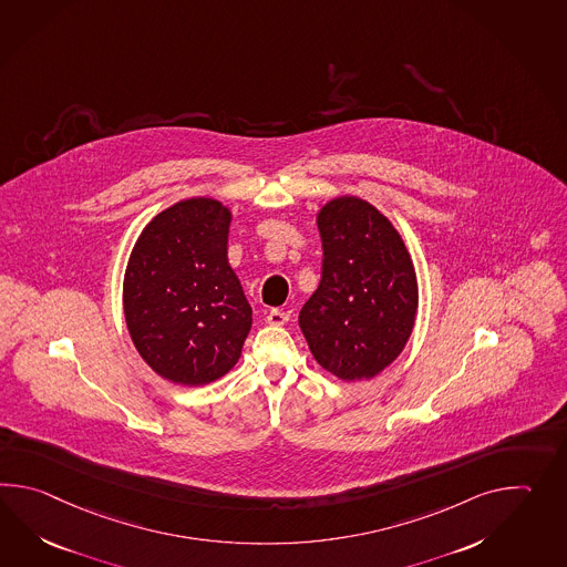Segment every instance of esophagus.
Returning a JSON list of instances; mask_svg holds the SVG:
<instances>
[{
    "label": "esophagus",
    "instance_id": "1",
    "mask_svg": "<svg viewBox=\"0 0 567 567\" xmlns=\"http://www.w3.org/2000/svg\"><path fill=\"white\" fill-rule=\"evenodd\" d=\"M289 311H282V309H272L270 313L266 315V321L270 326H285L289 321Z\"/></svg>",
    "mask_w": 567,
    "mask_h": 567
}]
</instances>
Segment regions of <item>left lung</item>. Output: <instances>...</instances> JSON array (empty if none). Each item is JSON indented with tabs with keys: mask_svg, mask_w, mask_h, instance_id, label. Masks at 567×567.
I'll use <instances>...</instances> for the list:
<instances>
[{
	"mask_svg": "<svg viewBox=\"0 0 567 567\" xmlns=\"http://www.w3.org/2000/svg\"><path fill=\"white\" fill-rule=\"evenodd\" d=\"M317 226L321 282L299 326L315 360L341 380H368L403 352L415 326V268L399 231L358 197L329 202Z\"/></svg>",
	"mask_w": 567,
	"mask_h": 567,
	"instance_id": "obj_1",
	"label": "left lung"
}]
</instances>
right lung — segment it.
Returning <instances> with one entry per match:
<instances>
[{
	"mask_svg": "<svg viewBox=\"0 0 567 567\" xmlns=\"http://www.w3.org/2000/svg\"><path fill=\"white\" fill-rule=\"evenodd\" d=\"M229 221L215 199L175 203L144 227L130 256V336L144 362L175 384L227 374L252 328V307L227 262Z\"/></svg>",
	"mask_w": 567,
	"mask_h": 567,
	"instance_id": "1",
	"label": "right lung"
}]
</instances>
